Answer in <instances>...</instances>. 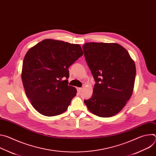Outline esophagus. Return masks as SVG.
Returning a JSON list of instances; mask_svg holds the SVG:
<instances>
[{"label":"esophagus","mask_w":156,"mask_h":156,"mask_svg":"<svg viewBox=\"0 0 156 156\" xmlns=\"http://www.w3.org/2000/svg\"><path fill=\"white\" fill-rule=\"evenodd\" d=\"M77 90H78V92L79 93H80L81 91H82V88H81V87H78V88H77Z\"/></svg>","instance_id":"obj_1"}]
</instances>
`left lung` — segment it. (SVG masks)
<instances>
[{
    "instance_id": "1",
    "label": "left lung",
    "mask_w": 156,
    "mask_h": 156,
    "mask_svg": "<svg viewBox=\"0 0 156 156\" xmlns=\"http://www.w3.org/2000/svg\"><path fill=\"white\" fill-rule=\"evenodd\" d=\"M83 49L96 81L92 97L84 102L97 116H114L132 95L136 75L135 62L117 43L87 42Z\"/></svg>"
}]
</instances>
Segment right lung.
<instances>
[{"label":"right lung","instance_id":"obj_1","mask_svg":"<svg viewBox=\"0 0 156 156\" xmlns=\"http://www.w3.org/2000/svg\"><path fill=\"white\" fill-rule=\"evenodd\" d=\"M83 54L79 44L44 39L27 52L21 79L27 98L41 114L52 117L67 110L76 95L68 85L69 66Z\"/></svg>","mask_w":156,"mask_h":156}]
</instances>
